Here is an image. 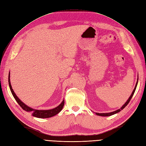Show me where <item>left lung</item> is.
Masks as SVG:
<instances>
[{"label": "left lung", "mask_w": 146, "mask_h": 146, "mask_svg": "<svg viewBox=\"0 0 146 146\" xmlns=\"http://www.w3.org/2000/svg\"><path fill=\"white\" fill-rule=\"evenodd\" d=\"M138 80H137V82L136 85H135V88H134V89H133V92H132L131 95H130V97L129 98V99L127 100V101L124 103V104L123 106H122L121 108L118 109V110H115V111H113V112H110V113H96V115H99V116H102V117H109V116H110V115H114V114L117 113H118V112L121 111V110H123V109L129 104V103L130 101V100H131L132 97H133V94H134V93H135V90H136V88H137V86Z\"/></svg>", "instance_id": "1"}]
</instances>
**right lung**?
<instances>
[{
	"label": "right lung",
	"instance_id": "1",
	"mask_svg": "<svg viewBox=\"0 0 146 146\" xmlns=\"http://www.w3.org/2000/svg\"><path fill=\"white\" fill-rule=\"evenodd\" d=\"M10 74H9V76H8V83H9V86L10 88V90H11V92L13 95L14 98L15 100H16V102L17 103L20 105L21 106L24 110L28 112L31 113L32 115L35 117L37 118H49V117H52L54 115H57L58 113L61 110H62L63 106L64 104V100H63V102L61 103L59 106H58L57 107L55 108L52 109H50V110H37V109H34L33 108H31L30 107L28 106L25 104H24L21 100H20L16 94L14 93L13 89H12V86L11 84V82H10Z\"/></svg>",
	"mask_w": 146,
	"mask_h": 146
}]
</instances>
